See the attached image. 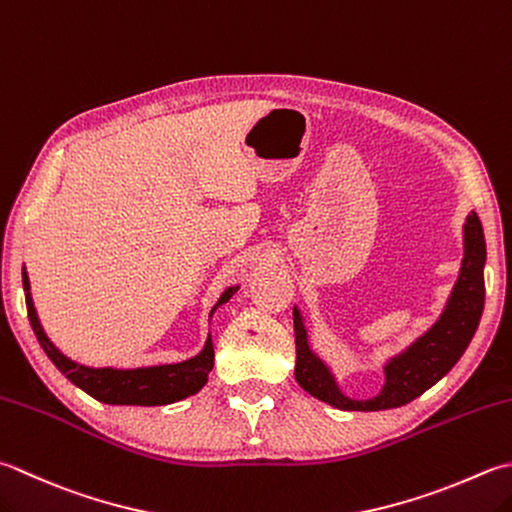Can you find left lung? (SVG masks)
<instances>
[{
	"label": "left lung",
	"instance_id": "left-lung-1",
	"mask_svg": "<svg viewBox=\"0 0 512 512\" xmlns=\"http://www.w3.org/2000/svg\"><path fill=\"white\" fill-rule=\"evenodd\" d=\"M466 257L462 264L450 302L439 322L410 346L404 355H399L386 366V386L375 399L355 402L348 399L330 377L328 368L310 353L306 342V328L299 310H293L295 319V344H297V364L295 379L306 393L339 410H386L413 402L426 390L437 384L459 357L464 355L470 339H473L479 317L484 313V262H486V242L479 217L473 213L466 222Z\"/></svg>",
	"mask_w": 512,
	"mask_h": 512
}]
</instances>
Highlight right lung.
<instances>
[{
  "mask_svg": "<svg viewBox=\"0 0 512 512\" xmlns=\"http://www.w3.org/2000/svg\"><path fill=\"white\" fill-rule=\"evenodd\" d=\"M22 277H24L30 326H33L39 344L44 348V353L50 357V362L62 370L70 382L82 388L90 397H95L97 402L117 404V406H164V404H173V402H179V399L195 395L197 390L206 384L208 373L213 370V359H215L213 339L210 337L202 353L182 364L137 368V370L88 368V366L75 364L73 359H68L66 355L59 353V350L53 346V342L46 337L44 328L39 324L37 313H35L33 297H30V284H28L26 270L22 273ZM233 293L235 288H228L222 295V299L217 302V306L228 302V299L233 297Z\"/></svg>",
  "mask_w": 512,
  "mask_h": 512,
  "instance_id": "obj_1",
  "label": "right lung"
}]
</instances>
